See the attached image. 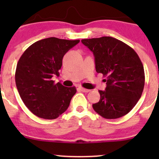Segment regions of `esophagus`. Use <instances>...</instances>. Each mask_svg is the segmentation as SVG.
Instances as JSON below:
<instances>
[{
  "mask_svg": "<svg viewBox=\"0 0 159 159\" xmlns=\"http://www.w3.org/2000/svg\"><path fill=\"white\" fill-rule=\"evenodd\" d=\"M79 89L82 91V92H83V93H89L90 91V90H88V89H85V88H82V87H79Z\"/></svg>",
  "mask_w": 159,
  "mask_h": 159,
  "instance_id": "34e87169",
  "label": "esophagus"
}]
</instances>
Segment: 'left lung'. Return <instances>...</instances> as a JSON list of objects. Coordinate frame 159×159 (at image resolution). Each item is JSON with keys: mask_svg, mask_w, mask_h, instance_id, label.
Returning <instances> with one entry per match:
<instances>
[{"mask_svg": "<svg viewBox=\"0 0 159 159\" xmlns=\"http://www.w3.org/2000/svg\"><path fill=\"white\" fill-rule=\"evenodd\" d=\"M93 53L98 73L106 77V90H99V102L93 104L95 111L105 119L127 114L142 95L145 84L143 65L133 48L111 37L82 39Z\"/></svg>", "mask_w": 159, "mask_h": 159, "instance_id": "left-lung-1", "label": "left lung"}]
</instances>
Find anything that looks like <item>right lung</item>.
Instances as JSON below:
<instances>
[{"instance_id":"add662e5","label":"right lung","mask_w":159,"mask_h":159,"mask_svg":"<svg viewBox=\"0 0 159 159\" xmlns=\"http://www.w3.org/2000/svg\"><path fill=\"white\" fill-rule=\"evenodd\" d=\"M80 42L48 38L30 45L19 58L15 81L21 100L35 116L54 119L68 108L75 86L68 88L51 80L58 76L65 53Z\"/></svg>"}]
</instances>
